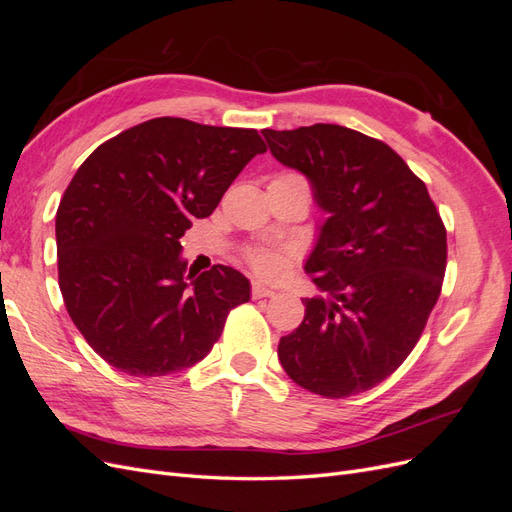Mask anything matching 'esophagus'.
<instances>
[{"label":"esophagus","instance_id":"esophagus-1","mask_svg":"<svg viewBox=\"0 0 512 512\" xmlns=\"http://www.w3.org/2000/svg\"><path fill=\"white\" fill-rule=\"evenodd\" d=\"M252 297H254V299L275 297V290L269 288V286H265V284H260V282H254V284H252Z\"/></svg>","mask_w":512,"mask_h":512}]
</instances>
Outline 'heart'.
<instances>
[{
    "label": "heart",
    "mask_w": 512,
    "mask_h": 512,
    "mask_svg": "<svg viewBox=\"0 0 512 512\" xmlns=\"http://www.w3.org/2000/svg\"><path fill=\"white\" fill-rule=\"evenodd\" d=\"M271 183L292 185V188H299L301 192H305L309 196V181L301 173H297V170H282V173H277L271 179ZM245 260H247V265L252 267L254 273L273 277L284 269L286 252L271 250V247H250V250L245 252Z\"/></svg>",
    "instance_id": "obj_1"
}]
</instances>
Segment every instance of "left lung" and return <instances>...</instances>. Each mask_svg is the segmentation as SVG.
<instances>
[{
  "mask_svg": "<svg viewBox=\"0 0 512 512\" xmlns=\"http://www.w3.org/2000/svg\"><path fill=\"white\" fill-rule=\"evenodd\" d=\"M262 134L329 213L305 262L322 297L305 299L299 329L277 346L280 363L329 399L374 389L406 361L440 297L444 222L425 183L378 138L335 123Z\"/></svg>",
  "mask_w": 512,
  "mask_h": 512,
  "instance_id": "1",
  "label": "left lung"
}]
</instances>
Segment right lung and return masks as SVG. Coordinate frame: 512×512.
<instances>
[{"mask_svg": "<svg viewBox=\"0 0 512 512\" xmlns=\"http://www.w3.org/2000/svg\"><path fill=\"white\" fill-rule=\"evenodd\" d=\"M265 151L256 130L158 117L108 138L76 170L55 218L59 290L108 365L138 378L192 367L230 309L250 301L232 267L185 277L179 239Z\"/></svg>", "mask_w": 512, "mask_h": 512, "instance_id": "right-lung-1", "label": "right lung"}]
</instances>
